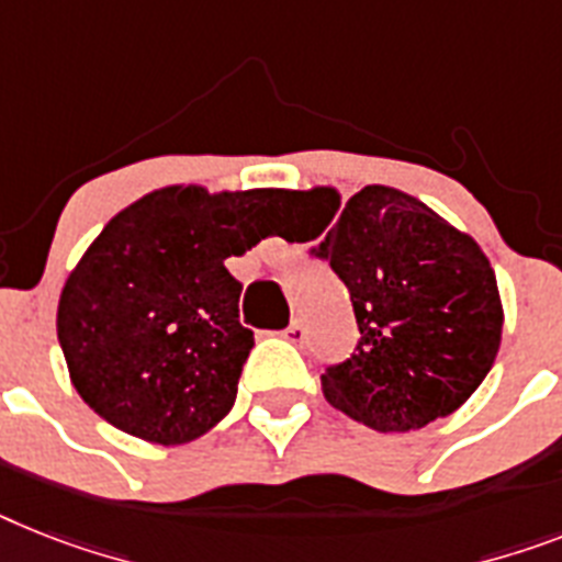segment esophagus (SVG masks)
I'll use <instances>...</instances> for the list:
<instances>
[{"label":"esophagus","mask_w":562,"mask_h":562,"mask_svg":"<svg viewBox=\"0 0 562 562\" xmlns=\"http://www.w3.org/2000/svg\"><path fill=\"white\" fill-rule=\"evenodd\" d=\"M281 336H284L286 341H292V345H304V338H307V327H304L301 322H292L290 327L281 333Z\"/></svg>","instance_id":"esophagus-1"}]
</instances>
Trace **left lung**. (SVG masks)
<instances>
[{"instance_id":"1","label":"left lung","mask_w":562,"mask_h":562,"mask_svg":"<svg viewBox=\"0 0 562 562\" xmlns=\"http://www.w3.org/2000/svg\"><path fill=\"white\" fill-rule=\"evenodd\" d=\"M324 206L327 258L353 301L356 353L322 375L333 407L382 434L451 416L488 375L503 338V301L488 255L428 203L393 187L290 192ZM337 221L333 222L331 217Z\"/></svg>"}]
</instances>
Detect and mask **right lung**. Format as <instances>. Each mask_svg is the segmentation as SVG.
I'll use <instances>...</instances> for the list:
<instances>
[{"label": "right lung", "mask_w": 562, "mask_h": 562, "mask_svg": "<svg viewBox=\"0 0 562 562\" xmlns=\"http://www.w3.org/2000/svg\"><path fill=\"white\" fill-rule=\"evenodd\" d=\"M281 198L164 187L91 240L65 278L57 336L97 416L146 442L187 445L229 414L255 338L224 261L270 235Z\"/></svg>", "instance_id": "1"}]
</instances>
